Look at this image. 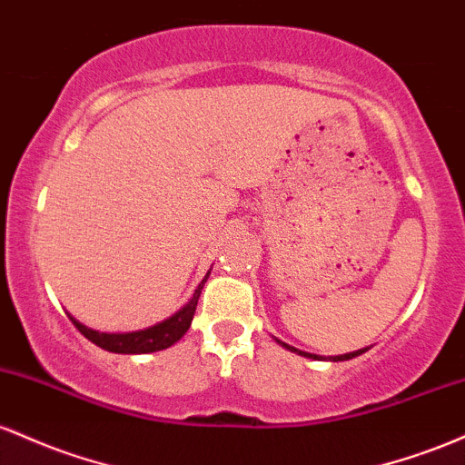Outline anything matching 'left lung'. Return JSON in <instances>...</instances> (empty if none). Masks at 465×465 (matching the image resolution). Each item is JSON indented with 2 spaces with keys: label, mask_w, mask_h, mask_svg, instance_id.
Segmentation results:
<instances>
[{
  "label": "left lung",
  "mask_w": 465,
  "mask_h": 465,
  "mask_svg": "<svg viewBox=\"0 0 465 465\" xmlns=\"http://www.w3.org/2000/svg\"><path fill=\"white\" fill-rule=\"evenodd\" d=\"M279 342V345H283L285 349H290V351H294V353H301V356H305V358H314V360H318L321 356H314V353H305V351H299V349H294V347H290V345H285V342H281V341H276ZM367 351V349H358V351H351V353H342V356H331L330 360H333V362H341V360H351V358H356V356H360V353H364Z\"/></svg>",
  "instance_id": "left-lung-1"
}]
</instances>
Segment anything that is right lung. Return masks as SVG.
I'll list each match as a JSON object with an SVG mask.
<instances>
[{"label": "right lung", "instance_id": "right-lung-1", "mask_svg": "<svg viewBox=\"0 0 465 465\" xmlns=\"http://www.w3.org/2000/svg\"><path fill=\"white\" fill-rule=\"evenodd\" d=\"M211 274V272H208ZM208 274L202 279V283L197 285V290L193 292L191 301L186 302L182 310H177L173 316L166 318V321L158 322V325L147 327V330L140 331H129V333H101L96 330H90L83 322H78L74 316H70V321L74 322L76 330L92 341L94 345H98L105 351L112 353H153V351H163V349L175 345L186 331H189L193 316H195V307H197V299H200L202 288H204Z\"/></svg>", "mask_w": 465, "mask_h": 465}]
</instances>
